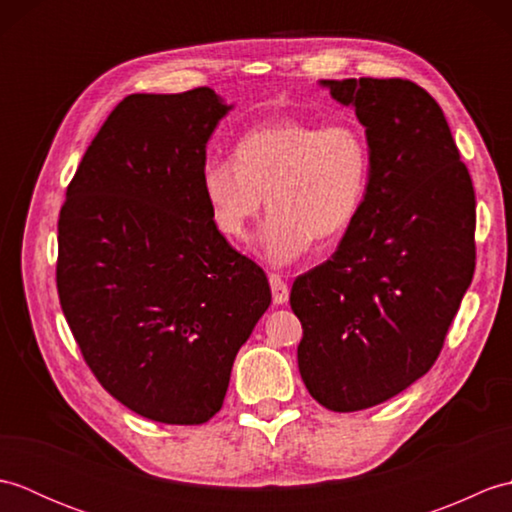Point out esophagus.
Here are the masks:
<instances>
[{
  "mask_svg": "<svg viewBox=\"0 0 512 512\" xmlns=\"http://www.w3.org/2000/svg\"><path fill=\"white\" fill-rule=\"evenodd\" d=\"M268 281H270V290H273V301L277 303V306H281V303L288 301V295H290V288L284 279H281L279 275L270 273L268 275Z\"/></svg>",
  "mask_w": 512,
  "mask_h": 512,
  "instance_id": "esophagus-1",
  "label": "esophagus"
}]
</instances>
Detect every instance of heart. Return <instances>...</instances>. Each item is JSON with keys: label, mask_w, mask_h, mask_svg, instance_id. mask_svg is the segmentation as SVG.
Returning <instances> with one entry per match:
<instances>
[{"label": "heart", "mask_w": 512, "mask_h": 512, "mask_svg": "<svg viewBox=\"0 0 512 512\" xmlns=\"http://www.w3.org/2000/svg\"><path fill=\"white\" fill-rule=\"evenodd\" d=\"M233 158H209L200 171L202 198L217 233L246 239L264 206L259 228L268 262L301 257L314 237L341 235L361 211L372 176V151L352 121L277 118L237 138Z\"/></svg>", "instance_id": "1"}]
</instances>
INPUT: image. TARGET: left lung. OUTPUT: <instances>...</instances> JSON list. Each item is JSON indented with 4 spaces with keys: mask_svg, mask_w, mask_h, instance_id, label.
Listing matches in <instances>:
<instances>
[{
    "mask_svg": "<svg viewBox=\"0 0 512 512\" xmlns=\"http://www.w3.org/2000/svg\"><path fill=\"white\" fill-rule=\"evenodd\" d=\"M365 125L372 176L336 253L295 279L297 361L330 411L380 405L438 361L475 273V191L436 99L407 79L321 81Z\"/></svg>",
    "mask_w": 512,
    "mask_h": 512,
    "instance_id": "1",
    "label": "left lung"
}]
</instances>
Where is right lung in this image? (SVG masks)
Returning <instances> with one entry per match:
<instances>
[{
    "instance_id": "right-lung-1",
    "label": "right lung",
    "mask_w": 512,
    "mask_h": 512,
    "mask_svg": "<svg viewBox=\"0 0 512 512\" xmlns=\"http://www.w3.org/2000/svg\"><path fill=\"white\" fill-rule=\"evenodd\" d=\"M228 110L211 88L125 96L59 213L57 290L85 363L127 409L165 424L222 409L270 306L266 273L217 233L200 189Z\"/></svg>"
}]
</instances>
